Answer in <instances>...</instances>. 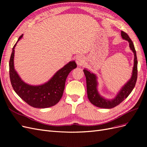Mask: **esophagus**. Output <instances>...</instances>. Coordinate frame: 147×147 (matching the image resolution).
Here are the masks:
<instances>
[{"label": "esophagus", "instance_id": "1", "mask_svg": "<svg viewBox=\"0 0 147 147\" xmlns=\"http://www.w3.org/2000/svg\"><path fill=\"white\" fill-rule=\"evenodd\" d=\"M76 63L78 65L81 66L84 64V59L82 56H79L76 58Z\"/></svg>", "mask_w": 147, "mask_h": 147}]
</instances>
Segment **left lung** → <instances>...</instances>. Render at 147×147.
<instances>
[{
    "instance_id": "8db88e82",
    "label": "left lung",
    "mask_w": 147,
    "mask_h": 147,
    "mask_svg": "<svg viewBox=\"0 0 147 147\" xmlns=\"http://www.w3.org/2000/svg\"><path fill=\"white\" fill-rule=\"evenodd\" d=\"M121 33L122 38L129 42L131 50L134 53V67H133L131 78L125 84H124L115 98L113 99H107L101 96L98 92V90H97L98 82H97V77L96 75L86 69L83 70L86 80L88 98L92 104L97 107L103 109H112L115 107L127 98L136 85L137 78V59L136 51L134 43H133L129 37L128 36V35L123 31H121Z\"/></svg>"
}]
</instances>
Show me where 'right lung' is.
I'll return each instance as SVG.
<instances>
[{
  "label": "right lung",
  "instance_id": "obj_1",
  "mask_svg": "<svg viewBox=\"0 0 147 147\" xmlns=\"http://www.w3.org/2000/svg\"><path fill=\"white\" fill-rule=\"evenodd\" d=\"M23 36L22 34L13 47L9 62L10 78L13 90L22 99L33 107L45 109L54 106L63 96L66 78L71 71L77 67V64L75 61H70L44 84L35 86L25 83L14 67L15 48Z\"/></svg>",
  "mask_w": 147,
  "mask_h": 147
}]
</instances>
